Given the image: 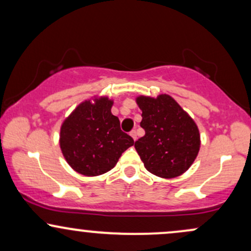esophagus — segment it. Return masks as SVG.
Listing matches in <instances>:
<instances>
[{
    "label": "esophagus",
    "mask_w": 251,
    "mask_h": 251,
    "mask_svg": "<svg viewBox=\"0 0 251 251\" xmlns=\"http://www.w3.org/2000/svg\"><path fill=\"white\" fill-rule=\"evenodd\" d=\"M129 135H131L132 138H133V140L135 142V140H137V132L134 131V129H132L131 132H129Z\"/></svg>",
    "instance_id": "esophagus-1"
}]
</instances>
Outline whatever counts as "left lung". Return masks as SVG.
<instances>
[{
  "instance_id": "obj_1",
  "label": "left lung",
  "mask_w": 251,
  "mask_h": 251,
  "mask_svg": "<svg viewBox=\"0 0 251 251\" xmlns=\"http://www.w3.org/2000/svg\"><path fill=\"white\" fill-rule=\"evenodd\" d=\"M140 126L145 135L134 143L146 170L164 179L179 177L190 169L201 148L197 124L169 94L138 96Z\"/></svg>"
}]
</instances>
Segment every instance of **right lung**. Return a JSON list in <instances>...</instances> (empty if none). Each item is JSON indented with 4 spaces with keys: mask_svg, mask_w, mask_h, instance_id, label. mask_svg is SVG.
I'll list each match as a JSON object with an SVG mask.
<instances>
[{
    "mask_svg": "<svg viewBox=\"0 0 251 251\" xmlns=\"http://www.w3.org/2000/svg\"><path fill=\"white\" fill-rule=\"evenodd\" d=\"M113 100L93 96L83 100L60 127L63 158L77 174L96 177L116 166L123 152L134 144L120 129L119 118L111 112Z\"/></svg>",
    "mask_w": 251,
    "mask_h": 251,
    "instance_id": "obj_1",
    "label": "right lung"
}]
</instances>
